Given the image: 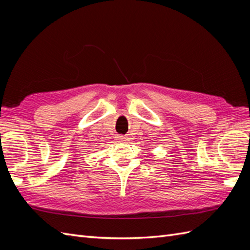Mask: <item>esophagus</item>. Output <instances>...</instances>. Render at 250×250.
I'll list each match as a JSON object with an SVG mask.
<instances>
[{"label":"esophagus","mask_w":250,"mask_h":250,"mask_svg":"<svg viewBox=\"0 0 250 250\" xmlns=\"http://www.w3.org/2000/svg\"><path fill=\"white\" fill-rule=\"evenodd\" d=\"M119 140L120 141H122V142H127L128 141V138H126V137H123V135H119Z\"/></svg>","instance_id":"esophagus-1"}]
</instances>
